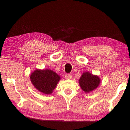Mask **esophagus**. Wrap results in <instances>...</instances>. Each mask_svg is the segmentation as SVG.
Here are the masks:
<instances>
[{"label":"esophagus","mask_w":130,"mask_h":130,"mask_svg":"<svg viewBox=\"0 0 130 130\" xmlns=\"http://www.w3.org/2000/svg\"><path fill=\"white\" fill-rule=\"evenodd\" d=\"M66 79H71L72 78V75L70 74H67L65 75Z\"/></svg>","instance_id":"34e87169"}]
</instances>
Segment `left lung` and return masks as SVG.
Masks as SVG:
<instances>
[{
  "label": "left lung",
  "instance_id": "obj_1",
  "mask_svg": "<svg viewBox=\"0 0 130 130\" xmlns=\"http://www.w3.org/2000/svg\"><path fill=\"white\" fill-rule=\"evenodd\" d=\"M78 82L82 90L89 93L98 88L101 83V78L98 75L85 72L82 74Z\"/></svg>",
  "mask_w": 130,
  "mask_h": 130
}]
</instances>
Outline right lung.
<instances>
[{
    "label": "right lung",
    "mask_w": 130,
    "mask_h": 130,
    "mask_svg": "<svg viewBox=\"0 0 130 130\" xmlns=\"http://www.w3.org/2000/svg\"><path fill=\"white\" fill-rule=\"evenodd\" d=\"M60 79V75L51 69H36L30 75V81L35 88L46 95L53 93Z\"/></svg>",
    "instance_id": "right-lung-1"
}]
</instances>
